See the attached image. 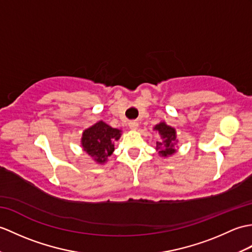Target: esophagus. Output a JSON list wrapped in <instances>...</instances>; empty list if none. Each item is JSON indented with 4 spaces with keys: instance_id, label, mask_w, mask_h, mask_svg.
<instances>
[{
    "instance_id": "esophagus-1",
    "label": "esophagus",
    "mask_w": 252,
    "mask_h": 252,
    "mask_svg": "<svg viewBox=\"0 0 252 252\" xmlns=\"http://www.w3.org/2000/svg\"><path fill=\"white\" fill-rule=\"evenodd\" d=\"M128 126H130L131 130L136 131L137 127H138V122H137V121H131V122H128Z\"/></svg>"
}]
</instances>
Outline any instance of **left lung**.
I'll list each match as a JSON object with an SVG mask.
<instances>
[{
	"label": "left lung",
	"instance_id": "left-lung-1",
	"mask_svg": "<svg viewBox=\"0 0 252 252\" xmlns=\"http://www.w3.org/2000/svg\"><path fill=\"white\" fill-rule=\"evenodd\" d=\"M154 130L159 132L161 136V139L157 142L156 146V149L159 151V155L161 157H169L176 153L175 145L177 143V139L175 128L167 126L165 122H160L159 125L154 127Z\"/></svg>",
	"mask_w": 252,
	"mask_h": 252
}]
</instances>
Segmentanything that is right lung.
Segmentation results:
<instances>
[{"mask_svg": "<svg viewBox=\"0 0 252 252\" xmlns=\"http://www.w3.org/2000/svg\"><path fill=\"white\" fill-rule=\"evenodd\" d=\"M121 136V130L112 127L104 121L86 128L81 137V146L84 151L99 164L107 161L115 150L114 142Z\"/></svg>", "mask_w": 252, "mask_h": 252, "instance_id": "obj_1", "label": "right lung"}]
</instances>
